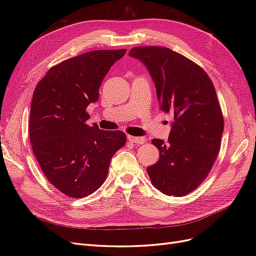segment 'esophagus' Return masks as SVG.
Segmentation results:
<instances>
[{
    "label": "esophagus",
    "mask_w": 256,
    "mask_h": 256,
    "mask_svg": "<svg viewBox=\"0 0 256 256\" xmlns=\"http://www.w3.org/2000/svg\"><path fill=\"white\" fill-rule=\"evenodd\" d=\"M128 140H129L130 142L138 144V145L144 144V143L146 142V138H143V136H128Z\"/></svg>",
    "instance_id": "esophagus-1"
}]
</instances>
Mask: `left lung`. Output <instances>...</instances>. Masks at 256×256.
Listing matches in <instances>:
<instances>
[{"instance_id": "1", "label": "left lung", "mask_w": 256, "mask_h": 256, "mask_svg": "<svg viewBox=\"0 0 256 256\" xmlns=\"http://www.w3.org/2000/svg\"><path fill=\"white\" fill-rule=\"evenodd\" d=\"M129 56L147 68L160 109L174 118L168 142L152 141L159 160L147 174L164 194H188L207 177L220 150L224 122L214 84L203 68L168 48L136 47Z\"/></svg>"}]
</instances>
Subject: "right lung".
<instances>
[{"instance_id":"obj_1","label":"right lung","mask_w":256,"mask_h":256,"mask_svg":"<svg viewBox=\"0 0 256 256\" xmlns=\"http://www.w3.org/2000/svg\"><path fill=\"white\" fill-rule=\"evenodd\" d=\"M126 49L96 50L53 66L36 85L30 113V140L47 180L70 198L102 187L114 154L126 143L122 131L88 126L86 108Z\"/></svg>"}]
</instances>
